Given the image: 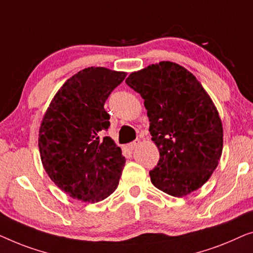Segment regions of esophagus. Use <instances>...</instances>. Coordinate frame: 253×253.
<instances>
[{"mask_svg":"<svg viewBox=\"0 0 253 253\" xmlns=\"http://www.w3.org/2000/svg\"><path fill=\"white\" fill-rule=\"evenodd\" d=\"M140 143H141L140 140H135V141L130 142V143L128 144V148H129L130 150H134V149H136L138 147V144H140Z\"/></svg>","mask_w":253,"mask_h":253,"instance_id":"34e87169","label":"esophagus"}]
</instances>
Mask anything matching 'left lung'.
<instances>
[{"mask_svg":"<svg viewBox=\"0 0 253 253\" xmlns=\"http://www.w3.org/2000/svg\"><path fill=\"white\" fill-rule=\"evenodd\" d=\"M126 84L144 99L159 161L150 174L156 188L174 197L197 190L212 175L222 152V125L208 92L179 64L130 73Z\"/></svg>","mask_w":253,"mask_h":253,"instance_id":"1","label":"left lung"}]
</instances>
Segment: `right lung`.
Returning <instances> with one entry per match:
<instances>
[{
    "label": "right lung",
    "mask_w": 253,
    "mask_h": 253,
    "mask_svg": "<svg viewBox=\"0 0 253 253\" xmlns=\"http://www.w3.org/2000/svg\"><path fill=\"white\" fill-rule=\"evenodd\" d=\"M125 72L88 67L71 77L55 95L39 134L45 172L72 198L97 203L117 189L126 159L111 137L105 101Z\"/></svg>",
    "instance_id": "right-lung-1"
}]
</instances>
